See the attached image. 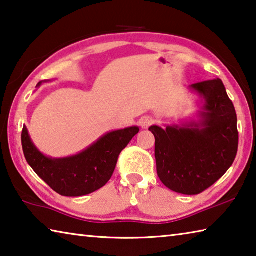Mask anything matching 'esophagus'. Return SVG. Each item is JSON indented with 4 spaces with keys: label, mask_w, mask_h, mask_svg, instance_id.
Instances as JSON below:
<instances>
[{
    "label": "esophagus",
    "mask_w": 256,
    "mask_h": 256,
    "mask_svg": "<svg viewBox=\"0 0 256 256\" xmlns=\"http://www.w3.org/2000/svg\"><path fill=\"white\" fill-rule=\"evenodd\" d=\"M152 123L154 120L150 116H144V118H141L140 120H138V124L141 125L142 128H148Z\"/></svg>",
    "instance_id": "obj_1"
}]
</instances>
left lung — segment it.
<instances>
[{
	"label": "left lung",
	"mask_w": 256,
	"mask_h": 256,
	"mask_svg": "<svg viewBox=\"0 0 256 256\" xmlns=\"http://www.w3.org/2000/svg\"><path fill=\"white\" fill-rule=\"evenodd\" d=\"M190 88L201 98L196 120L182 125L149 128L156 138L157 174L174 192L196 196L224 175L238 149L237 115L220 79Z\"/></svg>",
	"instance_id": "left-lung-1"
}]
</instances>
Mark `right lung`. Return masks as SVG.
Here are the masks:
<instances>
[{"mask_svg": "<svg viewBox=\"0 0 256 256\" xmlns=\"http://www.w3.org/2000/svg\"><path fill=\"white\" fill-rule=\"evenodd\" d=\"M138 133V126L108 132L81 152L64 158L42 154L26 126L21 142L29 166L47 185L63 196H82L102 188L110 180L120 154Z\"/></svg>", "mask_w": 256, "mask_h": 256, "instance_id": "add662e5", "label": "right lung"}]
</instances>
